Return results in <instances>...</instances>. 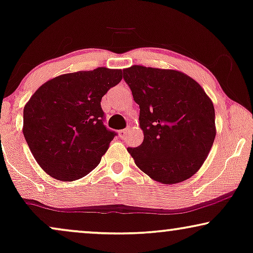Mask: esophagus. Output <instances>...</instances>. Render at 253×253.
I'll return each instance as SVG.
<instances>
[{
	"mask_svg": "<svg viewBox=\"0 0 253 253\" xmlns=\"http://www.w3.org/2000/svg\"><path fill=\"white\" fill-rule=\"evenodd\" d=\"M127 131H129V127H126V129H123V130H121L120 132H119L120 137L122 138V139H124V138L126 137V133H127Z\"/></svg>",
	"mask_w": 253,
	"mask_h": 253,
	"instance_id": "1",
	"label": "esophagus"
}]
</instances>
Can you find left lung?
Returning <instances> with one entry per match:
<instances>
[{"label":"left lung","instance_id":"8db88e82","mask_svg":"<svg viewBox=\"0 0 253 253\" xmlns=\"http://www.w3.org/2000/svg\"><path fill=\"white\" fill-rule=\"evenodd\" d=\"M123 78L140 108L144 140L127 148L137 167L165 184L191 177L215 138L213 102L198 83L176 70L133 65Z\"/></svg>","mask_w":253,"mask_h":253}]
</instances>
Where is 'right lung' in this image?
Returning a JSON list of instances; mask_svg holds the SVG:
<instances>
[{
	"label": "right lung",
	"instance_id": "obj_1",
	"mask_svg": "<svg viewBox=\"0 0 253 253\" xmlns=\"http://www.w3.org/2000/svg\"><path fill=\"white\" fill-rule=\"evenodd\" d=\"M122 70L98 68L55 77L24 107L23 133L34 159L58 181H75L101 161L116 132L105 126L102 96Z\"/></svg>",
	"mask_w": 253,
	"mask_h": 253
}]
</instances>
